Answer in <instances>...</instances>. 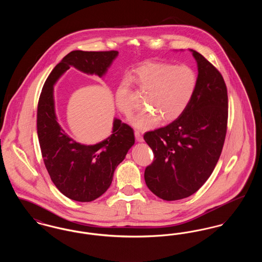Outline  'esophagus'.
Instances as JSON below:
<instances>
[{
	"instance_id": "34e87169",
	"label": "esophagus",
	"mask_w": 262,
	"mask_h": 262,
	"mask_svg": "<svg viewBox=\"0 0 262 262\" xmlns=\"http://www.w3.org/2000/svg\"><path fill=\"white\" fill-rule=\"evenodd\" d=\"M135 136H136L137 141H139V142L143 141V137H142V135H141V133L139 130H136L135 132Z\"/></svg>"
}]
</instances>
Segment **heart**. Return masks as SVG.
<instances>
[{"label":"heart","mask_w":262,"mask_h":262,"mask_svg":"<svg viewBox=\"0 0 262 262\" xmlns=\"http://www.w3.org/2000/svg\"><path fill=\"white\" fill-rule=\"evenodd\" d=\"M135 80L138 88L147 93L144 106L148 109L130 119L139 129H149L159 124L179 119L193 98L198 88V75L187 64L149 62L136 70ZM116 104L120 112L129 117L136 109L130 99L127 81H123L116 91Z\"/></svg>","instance_id":"b5f03b06"}]
</instances>
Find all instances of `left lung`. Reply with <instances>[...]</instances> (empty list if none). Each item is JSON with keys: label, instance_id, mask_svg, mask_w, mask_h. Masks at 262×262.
Returning a JSON list of instances; mask_svg holds the SVG:
<instances>
[{"label": "left lung", "instance_id": "8db88e82", "mask_svg": "<svg viewBox=\"0 0 262 262\" xmlns=\"http://www.w3.org/2000/svg\"><path fill=\"white\" fill-rule=\"evenodd\" d=\"M190 51L199 68L190 104L173 123L143 136L154 154L144 172L146 186L168 201L188 198L203 186L219 160L227 133L224 78L201 54Z\"/></svg>", "mask_w": 262, "mask_h": 262}]
</instances>
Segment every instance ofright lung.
<instances>
[{
  "instance_id": "right-lung-1",
  "label": "right lung",
  "mask_w": 262,
  "mask_h": 262,
  "mask_svg": "<svg viewBox=\"0 0 262 262\" xmlns=\"http://www.w3.org/2000/svg\"><path fill=\"white\" fill-rule=\"evenodd\" d=\"M118 51H72L47 77L37 107V135L45 167L54 185L71 200L89 202L111 186L117 166L135 143L134 129L115 119L112 135L94 145H83L69 137L55 114L53 86L72 66L102 76L118 56Z\"/></svg>"
}]
</instances>
